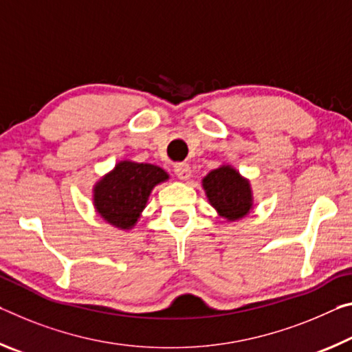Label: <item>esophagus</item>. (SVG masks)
<instances>
[{
    "label": "esophagus",
    "mask_w": 352,
    "mask_h": 352,
    "mask_svg": "<svg viewBox=\"0 0 352 352\" xmlns=\"http://www.w3.org/2000/svg\"><path fill=\"white\" fill-rule=\"evenodd\" d=\"M175 175L179 177L181 181H187L190 176H192V170H190V165L186 162H177L175 164Z\"/></svg>",
    "instance_id": "34e87169"
}]
</instances>
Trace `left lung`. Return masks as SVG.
Here are the masks:
<instances>
[{
    "label": "left lung",
    "instance_id": "1",
    "mask_svg": "<svg viewBox=\"0 0 352 352\" xmlns=\"http://www.w3.org/2000/svg\"><path fill=\"white\" fill-rule=\"evenodd\" d=\"M203 187L209 203L229 221L250 214L252 207L250 181L241 177L232 166L223 165L212 170L203 179Z\"/></svg>",
    "mask_w": 352,
    "mask_h": 352
}]
</instances>
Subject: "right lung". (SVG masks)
Returning a JSON list of instances; mask_svg holds the SVG:
<instances>
[{"label":"right lung","instance_id":"add662e5","mask_svg":"<svg viewBox=\"0 0 352 352\" xmlns=\"http://www.w3.org/2000/svg\"><path fill=\"white\" fill-rule=\"evenodd\" d=\"M168 179V175L151 164L123 160L96 184L94 203L107 223L131 229L137 223L154 186Z\"/></svg>","mask_w":352,"mask_h":352}]
</instances>
